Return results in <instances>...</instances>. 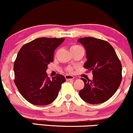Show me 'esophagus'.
<instances>
[{
	"label": "esophagus",
	"mask_w": 133,
	"mask_h": 133,
	"mask_svg": "<svg viewBox=\"0 0 133 133\" xmlns=\"http://www.w3.org/2000/svg\"><path fill=\"white\" fill-rule=\"evenodd\" d=\"M65 79H66V80H72V79H73L74 78H75L73 76H71V75H65Z\"/></svg>",
	"instance_id": "obj_1"
}]
</instances>
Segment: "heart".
Instances as JSON below:
<instances>
[{"mask_svg": "<svg viewBox=\"0 0 133 133\" xmlns=\"http://www.w3.org/2000/svg\"><path fill=\"white\" fill-rule=\"evenodd\" d=\"M79 48H82L80 46L77 45V44H73V45L71 46V51H75V50H78V49H79ZM67 69H68V71H72V68H68Z\"/></svg>", "mask_w": 133, "mask_h": 133, "instance_id": "1", "label": "heart"}]
</instances>
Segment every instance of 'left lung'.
Instances as JSON below:
<instances>
[{
	"mask_svg": "<svg viewBox=\"0 0 133 133\" xmlns=\"http://www.w3.org/2000/svg\"><path fill=\"white\" fill-rule=\"evenodd\" d=\"M86 50L84 67L92 71V80L82 78L84 88L79 95L90 104L107 101L115 93L122 81V64L112 46L104 40L94 37L78 39Z\"/></svg>",
	"mask_w": 133,
	"mask_h": 133,
	"instance_id": "8db88e82",
	"label": "left lung"
}]
</instances>
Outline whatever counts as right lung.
I'll return each mask as SVG.
<instances>
[{
	"instance_id": "add662e5",
	"label": "right lung",
	"mask_w": 133,
	"mask_h": 133,
	"mask_svg": "<svg viewBox=\"0 0 133 133\" xmlns=\"http://www.w3.org/2000/svg\"><path fill=\"white\" fill-rule=\"evenodd\" d=\"M64 39L40 37L24 44L18 53L14 63L15 83L19 93L31 104L51 103L65 82L62 75L57 74L50 79L46 72L54 61V51Z\"/></svg>"
}]
</instances>
